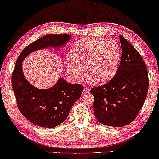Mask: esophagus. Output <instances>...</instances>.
<instances>
[{
    "label": "esophagus",
    "instance_id": "34e87169",
    "mask_svg": "<svg viewBox=\"0 0 159 159\" xmlns=\"http://www.w3.org/2000/svg\"><path fill=\"white\" fill-rule=\"evenodd\" d=\"M89 91H90V89H89L87 87H85L84 88V89H83V91H82V93H89Z\"/></svg>",
    "mask_w": 159,
    "mask_h": 159
}]
</instances>
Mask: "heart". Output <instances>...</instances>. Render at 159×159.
Returning a JSON list of instances; mask_svg holds the SVG:
<instances>
[{
    "mask_svg": "<svg viewBox=\"0 0 159 159\" xmlns=\"http://www.w3.org/2000/svg\"><path fill=\"white\" fill-rule=\"evenodd\" d=\"M70 54L72 59L67 61L66 69L75 81L82 79L87 66L89 75L97 82L105 83L117 70L121 50L113 40L102 38H86L75 44Z\"/></svg>",
    "mask_w": 159,
    "mask_h": 159,
    "instance_id": "1",
    "label": "heart"
}]
</instances>
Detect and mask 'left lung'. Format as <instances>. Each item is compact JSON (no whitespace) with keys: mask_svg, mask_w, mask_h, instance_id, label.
<instances>
[{"mask_svg":"<svg viewBox=\"0 0 159 159\" xmlns=\"http://www.w3.org/2000/svg\"><path fill=\"white\" fill-rule=\"evenodd\" d=\"M119 38L122 54L116 74L106 84L91 89L97 120L114 127L126 126L134 120L149 88L148 72L143 57L126 38L122 35Z\"/></svg>","mask_w":159,"mask_h":159,"instance_id":"obj_1","label":"left lung"}]
</instances>
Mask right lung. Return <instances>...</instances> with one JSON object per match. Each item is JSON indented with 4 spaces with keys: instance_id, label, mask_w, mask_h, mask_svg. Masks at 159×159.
<instances>
[{
    "instance_id": "add662e5",
    "label": "right lung",
    "mask_w": 159,
    "mask_h": 159,
    "mask_svg": "<svg viewBox=\"0 0 159 159\" xmlns=\"http://www.w3.org/2000/svg\"><path fill=\"white\" fill-rule=\"evenodd\" d=\"M70 35H47L25 47L16 61L12 84L20 112L38 126L52 129L66 120L73 104L82 96L83 86L70 84L59 78L57 84L47 89H39L25 79L22 61L35 50L48 47H57L66 44Z\"/></svg>"
}]
</instances>
